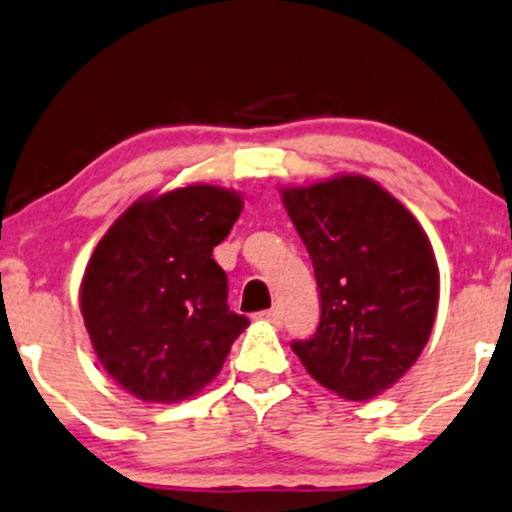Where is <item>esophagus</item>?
Instances as JSON below:
<instances>
[{
    "label": "esophagus",
    "instance_id": "34e87169",
    "mask_svg": "<svg viewBox=\"0 0 512 512\" xmlns=\"http://www.w3.org/2000/svg\"><path fill=\"white\" fill-rule=\"evenodd\" d=\"M261 320H266V323L270 325H280L282 323V311L280 308H268V311L261 313Z\"/></svg>",
    "mask_w": 512,
    "mask_h": 512
}]
</instances>
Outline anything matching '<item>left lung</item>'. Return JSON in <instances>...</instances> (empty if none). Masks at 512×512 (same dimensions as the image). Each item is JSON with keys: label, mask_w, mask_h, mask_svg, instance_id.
I'll return each mask as SVG.
<instances>
[{"label": "left lung", "mask_w": 512, "mask_h": 512, "mask_svg": "<svg viewBox=\"0 0 512 512\" xmlns=\"http://www.w3.org/2000/svg\"><path fill=\"white\" fill-rule=\"evenodd\" d=\"M320 292V325L292 349L308 375L368 401L406 375L430 339L439 268L418 220L363 175L282 189Z\"/></svg>", "instance_id": "1"}]
</instances>
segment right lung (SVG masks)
<instances>
[{
  "instance_id": "1",
  "label": "right lung",
  "mask_w": 512,
  "mask_h": 512,
  "mask_svg": "<svg viewBox=\"0 0 512 512\" xmlns=\"http://www.w3.org/2000/svg\"><path fill=\"white\" fill-rule=\"evenodd\" d=\"M242 213L237 192L189 185L132 204L99 239L80 308L104 370L142 401L204 389L249 325L227 306L213 246Z\"/></svg>"
}]
</instances>
